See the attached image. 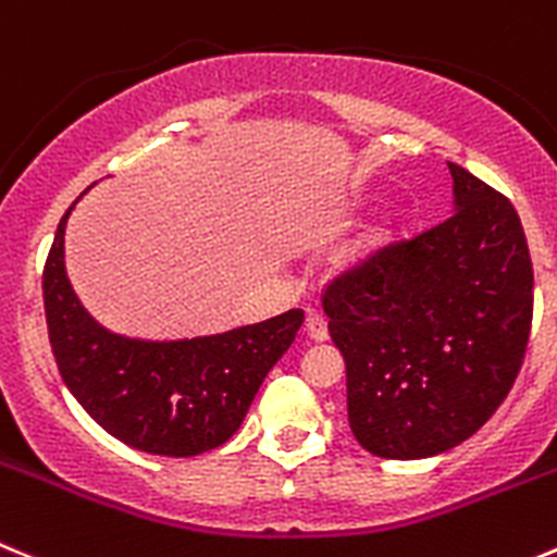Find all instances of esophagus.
<instances>
[{"label":"esophagus","mask_w":557,"mask_h":557,"mask_svg":"<svg viewBox=\"0 0 557 557\" xmlns=\"http://www.w3.org/2000/svg\"><path fill=\"white\" fill-rule=\"evenodd\" d=\"M306 333H309V338H314V342H327L325 317L317 314V311H309V314H306Z\"/></svg>","instance_id":"esophagus-1"}]
</instances>
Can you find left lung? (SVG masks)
<instances>
[{
    "label": "left lung",
    "instance_id": "obj_1",
    "mask_svg": "<svg viewBox=\"0 0 557 557\" xmlns=\"http://www.w3.org/2000/svg\"><path fill=\"white\" fill-rule=\"evenodd\" d=\"M454 210L344 270L322 295L347 363L355 441L383 459L443 454L479 432L522 369L533 264L506 196L448 163Z\"/></svg>",
    "mask_w": 557,
    "mask_h": 557
}]
</instances>
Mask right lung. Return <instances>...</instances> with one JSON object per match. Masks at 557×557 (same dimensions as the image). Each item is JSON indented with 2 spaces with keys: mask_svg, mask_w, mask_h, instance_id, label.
Returning a JSON list of instances; mask_svg holds the SVG:
<instances>
[{
  "mask_svg": "<svg viewBox=\"0 0 557 557\" xmlns=\"http://www.w3.org/2000/svg\"><path fill=\"white\" fill-rule=\"evenodd\" d=\"M44 268L46 325L54 361L78 405L125 446L196 457L240 429L259 385L295 342L304 311L180 342L116 336L78 304L65 275V224Z\"/></svg>",
  "mask_w": 557,
  "mask_h": 557,
  "instance_id": "add662e5",
  "label": "right lung"
}]
</instances>
